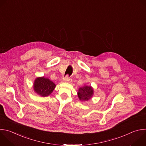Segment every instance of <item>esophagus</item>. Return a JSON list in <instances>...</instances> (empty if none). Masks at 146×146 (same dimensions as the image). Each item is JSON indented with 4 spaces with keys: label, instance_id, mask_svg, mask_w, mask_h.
<instances>
[{
    "label": "esophagus",
    "instance_id": "1",
    "mask_svg": "<svg viewBox=\"0 0 146 146\" xmlns=\"http://www.w3.org/2000/svg\"><path fill=\"white\" fill-rule=\"evenodd\" d=\"M71 81V79L68 76H66L65 77H64V79H63V82H69V81Z\"/></svg>",
    "mask_w": 146,
    "mask_h": 146
}]
</instances>
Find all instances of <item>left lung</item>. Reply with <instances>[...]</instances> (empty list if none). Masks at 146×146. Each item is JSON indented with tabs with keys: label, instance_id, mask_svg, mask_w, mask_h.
Instances as JSON below:
<instances>
[{
	"label": "left lung",
	"instance_id": "obj_1",
	"mask_svg": "<svg viewBox=\"0 0 146 146\" xmlns=\"http://www.w3.org/2000/svg\"><path fill=\"white\" fill-rule=\"evenodd\" d=\"M93 93V88L90 86L86 85L80 87L77 93L78 98L81 101H88L90 100Z\"/></svg>",
	"mask_w": 146,
	"mask_h": 146
}]
</instances>
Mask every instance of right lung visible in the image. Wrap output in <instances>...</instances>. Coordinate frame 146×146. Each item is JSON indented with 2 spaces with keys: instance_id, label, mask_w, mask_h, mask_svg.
Returning <instances> with one entry per match:
<instances>
[{
  "instance_id": "add662e5",
  "label": "right lung",
  "mask_w": 146,
  "mask_h": 146,
  "mask_svg": "<svg viewBox=\"0 0 146 146\" xmlns=\"http://www.w3.org/2000/svg\"><path fill=\"white\" fill-rule=\"evenodd\" d=\"M56 87L55 84L47 78L38 77L34 82L33 88L35 93L42 97L50 95Z\"/></svg>"
}]
</instances>
